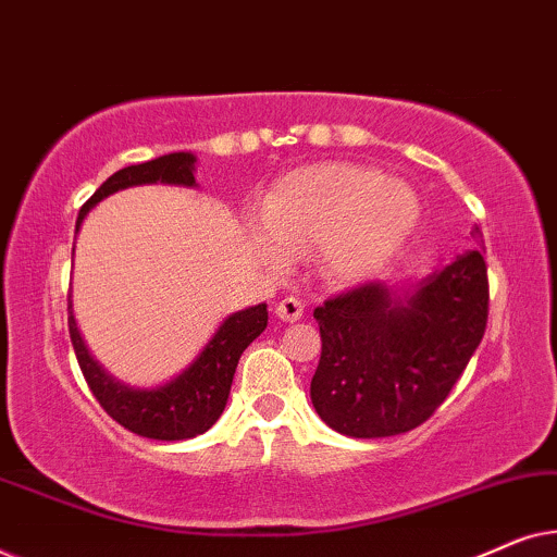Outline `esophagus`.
<instances>
[{
  "label": "esophagus",
  "mask_w": 557,
  "mask_h": 557,
  "mask_svg": "<svg viewBox=\"0 0 557 557\" xmlns=\"http://www.w3.org/2000/svg\"><path fill=\"white\" fill-rule=\"evenodd\" d=\"M304 314V304L296 299V296H284L276 304V317L281 319V322H296V319H301Z\"/></svg>",
  "instance_id": "1"
}]
</instances>
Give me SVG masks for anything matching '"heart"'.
Returning a JSON list of instances; mask_svg holds the SVG:
<instances>
[{
    "mask_svg": "<svg viewBox=\"0 0 557 557\" xmlns=\"http://www.w3.org/2000/svg\"><path fill=\"white\" fill-rule=\"evenodd\" d=\"M421 218L416 189L380 170L347 162L314 164L281 177L261 202L250 243L271 269L317 249L319 276L349 286L398 256Z\"/></svg>",
    "mask_w": 557,
    "mask_h": 557,
    "instance_id": "heart-1",
    "label": "heart"
}]
</instances>
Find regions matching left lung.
<instances>
[{"instance_id":"obj_1","label":"left lung","mask_w":557,"mask_h":557,"mask_svg":"<svg viewBox=\"0 0 557 557\" xmlns=\"http://www.w3.org/2000/svg\"><path fill=\"white\" fill-rule=\"evenodd\" d=\"M482 246V231H471ZM490 281L482 250L456 256L418 284L380 281L314 309L322 357L311 403L330 429L385 438L429 421L484 337Z\"/></svg>"}]
</instances>
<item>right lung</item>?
Listing matches in <instances>:
<instances>
[{
	"mask_svg": "<svg viewBox=\"0 0 557 557\" xmlns=\"http://www.w3.org/2000/svg\"><path fill=\"white\" fill-rule=\"evenodd\" d=\"M195 162L197 157L189 154V151H174V154L157 157L151 162L124 166V170L111 174L96 189L94 197L83 205L75 231H81L83 220L103 197L119 193V189L154 185V182L195 187ZM67 314H71L67 317V330H71L75 357H78L90 393L96 395V400L101 403V408L113 421L136 433V436L157 441L195 438L218 421L220 413L225 410L227 395H231L233 375L243 349L269 324L265 304L235 311V314L223 319V324L218 326L212 339L202 347V352L177 377L157 387H132L111 377L90 357L86 342H83L78 332V324H75L71 296H67Z\"/></svg>",
	"mask_w": 557,
	"mask_h": 557,
	"instance_id": "right-lung-1",
	"label": "right lung"
}]
</instances>
